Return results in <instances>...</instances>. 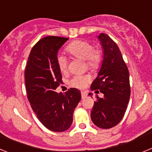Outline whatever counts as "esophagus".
<instances>
[{
	"instance_id": "1",
	"label": "esophagus",
	"mask_w": 152,
	"mask_h": 152,
	"mask_svg": "<svg viewBox=\"0 0 152 152\" xmlns=\"http://www.w3.org/2000/svg\"><path fill=\"white\" fill-rule=\"evenodd\" d=\"M87 96H88L87 93L84 92V91H81V96H82V98H85Z\"/></svg>"
}]
</instances>
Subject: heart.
<instances>
[{
  "instance_id": "heart-1",
  "label": "heart",
  "mask_w": 152,
  "mask_h": 152,
  "mask_svg": "<svg viewBox=\"0 0 152 152\" xmlns=\"http://www.w3.org/2000/svg\"><path fill=\"white\" fill-rule=\"evenodd\" d=\"M66 50L72 56L80 58L86 61L87 65L93 70L97 69L102 60L101 51L94 49L90 42L85 40H75L66 47ZM56 61L61 72H65L68 68V59L63 55L57 56ZM91 80L89 75H76L71 80L70 84L74 88L82 89L87 87Z\"/></svg>"
}]
</instances>
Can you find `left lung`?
<instances>
[{
	"label": "left lung",
	"mask_w": 152,
	"mask_h": 152,
	"mask_svg": "<svg viewBox=\"0 0 152 152\" xmlns=\"http://www.w3.org/2000/svg\"><path fill=\"white\" fill-rule=\"evenodd\" d=\"M98 39L103 47V60L91 89L99 90L103 97L97 96L91 116L97 127L110 129L121 121L127 109L131 93L129 74L116 42L105 33H100Z\"/></svg>",
	"instance_id": "obj_1"
}]
</instances>
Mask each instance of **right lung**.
<instances>
[{"instance_id": "obj_1", "label": "right lung", "mask_w": 152, "mask_h": 152, "mask_svg": "<svg viewBox=\"0 0 152 152\" xmlns=\"http://www.w3.org/2000/svg\"><path fill=\"white\" fill-rule=\"evenodd\" d=\"M68 39L52 36L40 39L31 50L25 70L31 107L44 126L58 132L72 126L74 110L81 99L76 88H70L65 94L55 91L62 82L56 61L58 51Z\"/></svg>"}]
</instances>
